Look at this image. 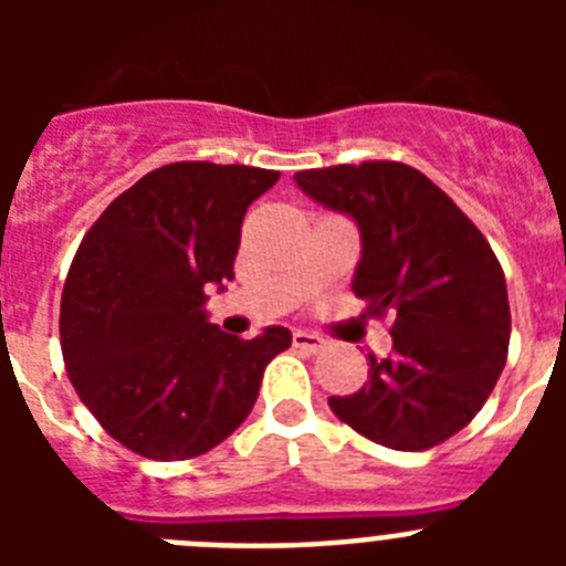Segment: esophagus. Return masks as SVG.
I'll list each match as a JSON object with an SVG mask.
<instances>
[{
    "label": "esophagus",
    "mask_w": 566,
    "mask_h": 566,
    "mask_svg": "<svg viewBox=\"0 0 566 566\" xmlns=\"http://www.w3.org/2000/svg\"><path fill=\"white\" fill-rule=\"evenodd\" d=\"M292 339H294V345H297L300 352H308V354L319 352V348L326 345V339L319 337V334H312V332H294Z\"/></svg>",
    "instance_id": "34e87169"
}]
</instances>
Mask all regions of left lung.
<instances>
[{"label": "left lung", "mask_w": 566, "mask_h": 566, "mask_svg": "<svg viewBox=\"0 0 566 566\" xmlns=\"http://www.w3.org/2000/svg\"><path fill=\"white\" fill-rule=\"evenodd\" d=\"M303 192L359 229L352 289L371 314L391 312V357H368V382L328 397L371 442L428 451L488 402L507 359V283L468 214L419 169L397 161L306 169Z\"/></svg>", "instance_id": "obj_1"}]
</instances>
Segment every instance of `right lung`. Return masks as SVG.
I'll return each instance as SVG.
<instances>
[{
  "mask_svg": "<svg viewBox=\"0 0 566 566\" xmlns=\"http://www.w3.org/2000/svg\"><path fill=\"white\" fill-rule=\"evenodd\" d=\"M280 172L181 161L147 172L84 234L62 292L70 382L104 431L158 462L212 451L238 428L292 332L240 339L209 323L234 277L240 223Z\"/></svg>",
  "mask_w": 566,
  "mask_h": 566,
  "instance_id": "add662e5",
  "label": "right lung"
}]
</instances>
